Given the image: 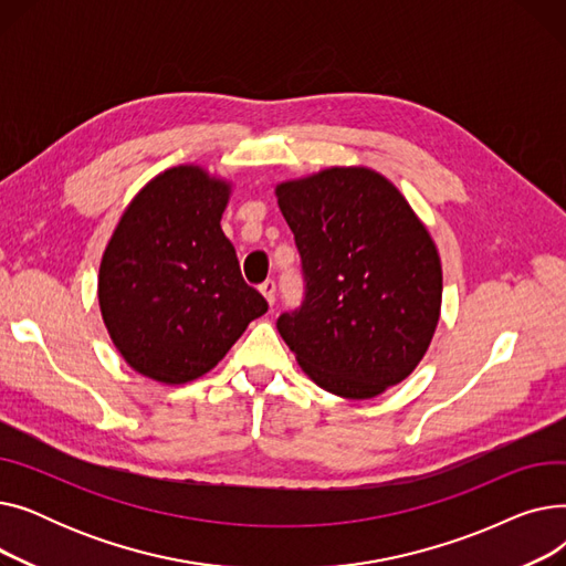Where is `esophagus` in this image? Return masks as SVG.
I'll return each instance as SVG.
<instances>
[{
  "instance_id": "obj_1",
  "label": "esophagus",
  "mask_w": 566,
  "mask_h": 566,
  "mask_svg": "<svg viewBox=\"0 0 566 566\" xmlns=\"http://www.w3.org/2000/svg\"><path fill=\"white\" fill-rule=\"evenodd\" d=\"M259 291H261V295H263L268 305L275 303V282H273V280H265V282L259 286Z\"/></svg>"
}]
</instances>
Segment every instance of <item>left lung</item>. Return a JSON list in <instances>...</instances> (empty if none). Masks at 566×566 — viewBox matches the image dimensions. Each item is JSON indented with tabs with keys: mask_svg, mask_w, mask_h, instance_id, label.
<instances>
[{
	"mask_svg": "<svg viewBox=\"0 0 566 566\" xmlns=\"http://www.w3.org/2000/svg\"><path fill=\"white\" fill-rule=\"evenodd\" d=\"M303 256L305 303L277 331L325 392L374 399L433 339L442 265L427 224L376 169L328 167L275 188Z\"/></svg>",
	"mask_w": 566,
	"mask_h": 566,
	"instance_id": "obj_1",
	"label": "left lung"
}]
</instances>
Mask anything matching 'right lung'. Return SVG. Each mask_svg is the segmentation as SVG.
<instances>
[{
    "instance_id": "add662e5",
    "label": "right lung",
    "mask_w": 566,
    "mask_h": 566,
    "mask_svg": "<svg viewBox=\"0 0 566 566\" xmlns=\"http://www.w3.org/2000/svg\"><path fill=\"white\" fill-rule=\"evenodd\" d=\"M229 197V178L201 165L169 167L133 197L109 235L98 271L103 323L146 378H201L268 312L220 227Z\"/></svg>"
}]
</instances>
